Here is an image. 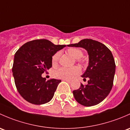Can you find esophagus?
Wrapping results in <instances>:
<instances>
[{
    "label": "esophagus",
    "mask_w": 130,
    "mask_h": 130,
    "mask_svg": "<svg viewBox=\"0 0 130 130\" xmlns=\"http://www.w3.org/2000/svg\"><path fill=\"white\" fill-rule=\"evenodd\" d=\"M63 80H64V81H67V82L69 83H70L71 82V79H63Z\"/></svg>",
    "instance_id": "esophagus-1"
}]
</instances>
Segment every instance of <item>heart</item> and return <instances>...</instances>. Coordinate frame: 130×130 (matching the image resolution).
<instances>
[{
	"label": "heart",
	"instance_id": "heart-1",
	"mask_svg": "<svg viewBox=\"0 0 130 130\" xmlns=\"http://www.w3.org/2000/svg\"><path fill=\"white\" fill-rule=\"evenodd\" d=\"M68 53L72 56L73 58L76 59V62L80 64H83V61L81 57L83 56V53L81 49L78 48H69L68 49ZM60 57V53L57 52L55 53L52 57V64L53 66H56L58 63L59 59ZM80 69L78 67L74 66L71 68H66L61 67L58 68L54 72V76L56 78L62 79H69L74 75L78 74Z\"/></svg>",
	"mask_w": 130,
	"mask_h": 130
}]
</instances>
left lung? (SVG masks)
<instances>
[{
  "instance_id": "obj_1",
  "label": "left lung",
  "mask_w": 130,
  "mask_h": 130,
  "mask_svg": "<svg viewBox=\"0 0 130 130\" xmlns=\"http://www.w3.org/2000/svg\"><path fill=\"white\" fill-rule=\"evenodd\" d=\"M69 47L85 48L89 55V66L82 77L88 78V85L81 84L73 91L75 100L85 106L101 103L110 93L113 85L115 62L111 51L105 44L91 39H85Z\"/></svg>"
}]
</instances>
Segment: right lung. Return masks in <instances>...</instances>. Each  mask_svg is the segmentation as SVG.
<instances>
[{
  "label": "right lung",
  "mask_w": 130,
  "mask_h": 130,
  "mask_svg": "<svg viewBox=\"0 0 130 130\" xmlns=\"http://www.w3.org/2000/svg\"><path fill=\"white\" fill-rule=\"evenodd\" d=\"M66 46L42 39L26 42L17 51L13 76L17 91L25 100L34 105H42L52 100L61 80L45 81L42 74L52 67V56Z\"/></svg>",
  "instance_id": "add662e5"
}]
</instances>
